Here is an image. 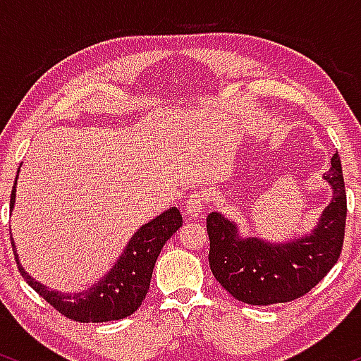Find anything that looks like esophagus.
I'll return each instance as SVG.
<instances>
[{
    "label": "esophagus",
    "instance_id": "obj_1",
    "mask_svg": "<svg viewBox=\"0 0 361 361\" xmlns=\"http://www.w3.org/2000/svg\"><path fill=\"white\" fill-rule=\"evenodd\" d=\"M204 204H205V195L202 192H192L188 198L185 202V215L188 219H195L202 214L204 210Z\"/></svg>",
    "mask_w": 361,
    "mask_h": 361
}]
</instances>
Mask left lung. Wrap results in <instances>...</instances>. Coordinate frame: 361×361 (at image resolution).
Wrapping results in <instances>:
<instances>
[{
  "mask_svg": "<svg viewBox=\"0 0 361 361\" xmlns=\"http://www.w3.org/2000/svg\"><path fill=\"white\" fill-rule=\"evenodd\" d=\"M324 180L333 188V200L312 233L295 241L273 244L241 238L234 222L219 212L209 214L210 270L234 299L251 305L295 300L316 287L336 264L346 226V190L338 152Z\"/></svg>",
  "mask_w": 361,
  "mask_h": 361,
  "instance_id": "8db88e82",
  "label": "left lung"
}]
</instances>
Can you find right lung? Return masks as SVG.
Returning <instances> with one entry per match:
<instances>
[{
	"label": "right lung",
	"instance_id": "right-lung-1",
	"mask_svg": "<svg viewBox=\"0 0 361 361\" xmlns=\"http://www.w3.org/2000/svg\"><path fill=\"white\" fill-rule=\"evenodd\" d=\"M16 178L13 190H11L10 210H13L15 205ZM181 224H183V219L176 207L157 215L151 222L144 224L142 227H139L137 233L132 235L109 275L103 276L93 287L73 293V295L71 293L62 295L61 292L49 290L32 279L20 264L15 243L11 241V244H13L16 264L23 280L54 309L59 310L62 316L78 322L118 321L134 314L146 299L157 256L163 250L164 243L180 229Z\"/></svg>",
	"mask_w": 361,
	"mask_h": 361
}]
</instances>
